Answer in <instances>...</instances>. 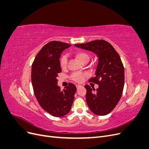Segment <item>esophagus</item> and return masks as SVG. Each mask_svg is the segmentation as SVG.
Masks as SVG:
<instances>
[{"instance_id":"obj_1","label":"esophagus","mask_w":149,"mask_h":149,"mask_svg":"<svg viewBox=\"0 0 149 149\" xmlns=\"http://www.w3.org/2000/svg\"><path fill=\"white\" fill-rule=\"evenodd\" d=\"M76 88H77V89H78L79 88H81V85H79V84H76Z\"/></svg>"}]
</instances>
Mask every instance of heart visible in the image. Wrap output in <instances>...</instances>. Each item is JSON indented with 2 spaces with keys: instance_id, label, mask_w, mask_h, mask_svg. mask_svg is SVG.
Returning <instances> with one entry per match:
<instances>
[{
  "instance_id": "obj_1",
  "label": "heart",
  "mask_w": 149,
  "mask_h": 149,
  "mask_svg": "<svg viewBox=\"0 0 149 149\" xmlns=\"http://www.w3.org/2000/svg\"><path fill=\"white\" fill-rule=\"evenodd\" d=\"M74 56L81 63H87L89 61L90 56L89 54L84 51L79 50L74 53ZM68 64V58L66 55H63L60 58V66L62 68H66ZM86 77V74L83 73H73L71 75V78L74 81L77 83L83 82Z\"/></svg>"
}]
</instances>
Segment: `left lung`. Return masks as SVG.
Returning <instances> with one entry per match:
<instances>
[{
	"mask_svg": "<svg viewBox=\"0 0 149 149\" xmlns=\"http://www.w3.org/2000/svg\"><path fill=\"white\" fill-rule=\"evenodd\" d=\"M74 46L94 52L98 57L96 76L89 81L98 84L99 87L95 90L85 85L86 100L94 114L107 115L118 104L124 89V69L119 54L104 40L75 44Z\"/></svg>",
	"mask_w": 149,
	"mask_h": 149,
	"instance_id": "1",
	"label": "left lung"
}]
</instances>
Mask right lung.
Masks as SVG:
<instances>
[{
  "mask_svg": "<svg viewBox=\"0 0 149 149\" xmlns=\"http://www.w3.org/2000/svg\"><path fill=\"white\" fill-rule=\"evenodd\" d=\"M71 45L52 41L44 45L31 66V79L35 96L43 109L53 116L63 117L70 112L76 88L70 83L61 90L57 85L58 74L61 72V53Z\"/></svg>",
  "mask_w": 149,
  "mask_h": 149,
  "instance_id": "right-lung-1",
  "label": "right lung"
}]
</instances>
